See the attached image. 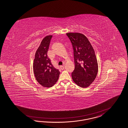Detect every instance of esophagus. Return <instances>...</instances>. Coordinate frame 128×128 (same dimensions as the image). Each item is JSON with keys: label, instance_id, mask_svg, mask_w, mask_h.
I'll return each mask as SVG.
<instances>
[{"label": "esophagus", "instance_id": "1", "mask_svg": "<svg viewBox=\"0 0 128 128\" xmlns=\"http://www.w3.org/2000/svg\"><path fill=\"white\" fill-rule=\"evenodd\" d=\"M60 68L62 70H63L64 69V66H60Z\"/></svg>", "mask_w": 128, "mask_h": 128}]
</instances>
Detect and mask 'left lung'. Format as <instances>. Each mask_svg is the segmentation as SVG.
I'll return each instance as SVG.
<instances>
[{
  "mask_svg": "<svg viewBox=\"0 0 128 128\" xmlns=\"http://www.w3.org/2000/svg\"><path fill=\"white\" fill-rule=\"evenodd\" d=\"M74 50L75 68L72 78L78 86H90L97 76L98 66L94 50L88 38L79 32H67Z\"/></svg>",
  "mask_w": 128,
  "mask_h": 128,
  "instance_id": "1",
  "label": "left lung"
}]
</instances>
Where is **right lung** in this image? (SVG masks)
I'll return each mask as SVG.
<instances>
[{"instance_id":"add662e5","label":"right lung","mask_w":128,"mask_h":128,"mask_svg":"<svg viewBox=\"0 0 128 128\" xmlns=\"http://www.w3.org/2000/svg\"><path fill=\"white\" fill-rule=\"evenodd\" d=\"M52 35L46 36L36 50L33 70L35 78L42 86L46 88L53 86L59 79L60 71L52 66L47 56Z\"/></svg>"}]
</instances>
